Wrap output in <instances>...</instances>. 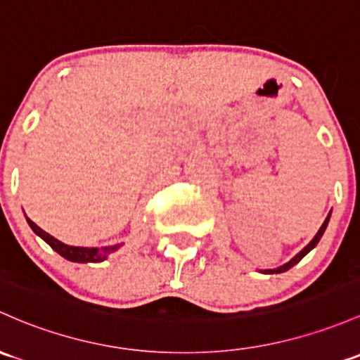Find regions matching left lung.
Masks as SVG:
<instances>
[{"instance_id":"8db88e82","label":"left lung","mask_w":360,"mask_h":360,"mask_svg":"<svg viewBox=\"0 0 360 360\" xmlns=\"http://www.w3.org/2000/svg\"><path fill=\"white\" fill-rule=\"evenodd\" d=\"M330 217H331V212H330V214H328L326 221L323 222V226H321L319 231H317V234H316V236H314L312 240H310V243L307 245V247H305L304 250H300V252H298L297 255H295L293 259L290 260V262L283 264V266L276 267V269H264V271H260V272H262V274H279V272H285V271H288V269H291V267L295 266V264H298V262H300V260L304 259V257L307 255V253L310 252V250H312V248H316V245L319 243V240H321V238H323L324 231H326V228H328V222H330Z\"/></svg>"}]
</instances>
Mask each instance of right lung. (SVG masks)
Masks as SVG:
<instances>
[{
	"label": "right lung",
	"instance_id": "add662e5",
	"mask_svg": "<svg viewBox=\"0 0 360 360\" xmlns=\"http://www.w3.org/2000/svg\"><path fill=\"white\" fill-rule=\"evenodd\" d=\"M27 222L30 226V229L37 234L39 238H43L50 247L55 250L56 253L63 257V259L70 260V262H79V264H86V262H103L110 253L115 252L122 247V243H117V245H110V247H72V245H65L62 243L60 240L53 238L51 234H48L46 231H43L37 224H34L32 221L27 217Z\"/></svg>",
	"mask_w": 360,
	"mask_h": 360
}]
</instances>
